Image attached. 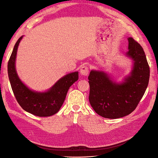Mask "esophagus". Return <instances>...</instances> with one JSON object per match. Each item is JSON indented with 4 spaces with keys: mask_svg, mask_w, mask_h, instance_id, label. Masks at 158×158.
<instances>
[{
    "mask_svg": "<svg viewBox=\"0 0 158 158\" xmlns=\"http://www.w3.org/2000/svg\"><path fill=\"white\" fill-rule=\"evenodd\" d=\"M89 69L87 66H82L81 69H80V73L83 76H87L88 75Z\"/></svg>",
    "mask_w": 158,
    "mask_h": 158,
    "instance_id": "obj_1",
    "label": "esophagus"
}]
</instances>
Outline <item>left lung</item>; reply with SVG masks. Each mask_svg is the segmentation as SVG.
<instances>
[{
  "label": "left lung",
  "instance_id": "1",
  "mask_svg": "<svg viewBox=\"0 0 158 158\" xmlns=\"http://www.w3.org/2000/svg\"><path fill=\"white\" fill-rule=\"evenodd\" d=\"M126 56L132 60L130 75L122 83L110 79L103 71L91 70L88 77L89 103L95 112L105 118L117 119L135 110L147 88L150 70L143 48L132 37Z\"/></svg>",
  "mask_w": 158,
  "mask_h": 158
}]
</instances>
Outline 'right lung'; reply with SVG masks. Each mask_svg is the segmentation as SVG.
I'll use <instances>...</instances> for the list:
<instances>
[{"mask_svg":"<svg viewBox=\"0 0 158 158\" xmlns=\"http://www.w3.org/2000/svg\"><path fill=\"white\" fill-rule=\"evenodd\" d=\"M23 36L16 42L8 62V75L14 96L22 108L39 117H48L59 111L69 88L79 79L78 72H74L60 79L49 90L44 92L29 89L20 80L15 69L17 51Z\"/></svg>","mask_w":158,"mask_h":158,"instance_id":"right-lung-1","label":"right lung"}]
</instances>
